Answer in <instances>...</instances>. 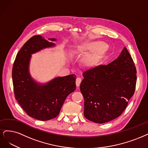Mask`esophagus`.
I'll list each match as a JSON object with an SVG mask.
<instances>
[{"instance_id": "34e87169", "label": "esophagus", "mask_w": 148, "mask_h": 148, "mask_svg": "<svg viewBox=\"0 0 148 148\" xmlns=\"http://www.w3.org/2000/svg\"><path fill=\"white\" fill-rule=\"evenodd\" d=\"M81 81H82V79H81V78H80V77H77V79H76V80H75L76 86L77 87L79 86L80 83H81Z\"/></svg>"}]
</instances>
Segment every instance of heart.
<instances>
[{"label": "heart", "instance_id": "heart-1", "mask_svg": "<svg viewBox=\"0 0 148 148\" xmlns=\"http://www.w3.org/2000/svg\"><path fill=\"white\" fill-rule=\"evenodd\" d=\"M99 47H100V45H99V44H93V45L92 46V48H93V49L99 48Z\"/></svg>", "mask_w": 148, "mask_h": 148}]
</instances>
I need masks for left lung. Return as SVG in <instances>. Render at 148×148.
Returning a JSON list of instances; mask_svg holds the SVG:
<instances>
[{
	"instance_id": "obj_1",
	"label": "left lung",
	"mask_w": 148,
	"mask_h": 148,
	"mask_svg": "<svg viewBox=\"0 0 148 148\" xmlns=\"http://www.w3.org/2000/svg\"><path fill=\"white\" fill-rule=\"evenodd\" d=\"M80 85L84 98V116L97 123L120 116L134 94L136 69L126 47L108 65H99L83 73Z\"/></svg>"
}]
</instances>
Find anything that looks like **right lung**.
Returning a JSON list of instances; mask_svg holds the SVG:
<instances>
[{
	"label": "right lung",
	"instance_id": "obj_1",
	"mask_svg": "<svg viewBox=\"0 0 148 148\" xmlns=\"http://www.w3.org/2000/svg\"><path fill=\"white\" fill-rule=\"evenodd\" d=\"M53 46L54 43L40 35L33 36L18 51L13 66L15 98L28 116L39 121H49L58 116L66 97L76 88L74 74L56 77L45 84L37 83L31 77L29 72L31 54Z\"/></svg>",
	"mask_w": 148,
	"mask_h": 148
}]
</instances>
